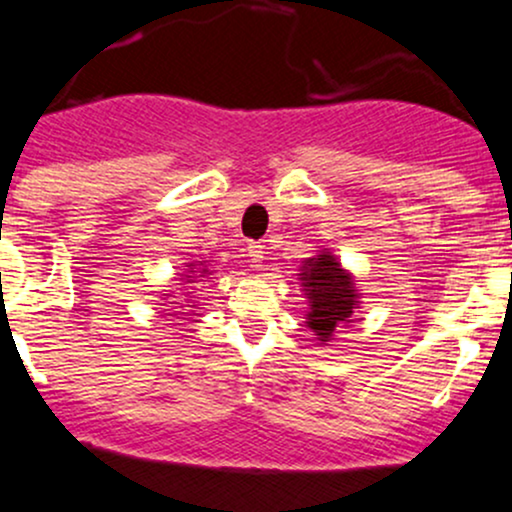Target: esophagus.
I'll list each match as a JSON object with an SVG mask.
<instances>
[{
  "mask_svg": "<svg viewBox=\"0 0 512 512\" xmlns=\"http://www.w3.org/2000/svg\"><path fill=\"white\" fill-rule=\"evenodd\" d=\"M248 257H250L252 267L262 269V267H264V245L250 243V245H248Z\"/></svg>",
  "mask_w": 512,
  "mask_h": 512,
  "instance_id": "1",
  "label": "esophagus"
}]
</instances>
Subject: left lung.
<instances>
[{
	"label": "left lung",
	"mask_w": 512,
	"mask_h": 512,
	"mask_svg": "<svg viewBox=\"0 0 512 512\" xmlns=\"http://www.w3.org/2000/svg\"><path fill=\"white\" fill-rule=\"evenodd\" d=\"M298 279L310 305L305 325L315 332L317 342L327 344L337 327L354 322L351 317L361 305V293L354 284V276L346 272L330 250L322 248L303 262Z\"/></svg>",
	"instance_id": "left-lung-1"
}]
</instances>
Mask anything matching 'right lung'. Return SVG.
<instances>
[{
  "label": "right lung",
  "mask_w": 512,
  "mask_h": 512,
  "mask_svg": "<svg viewBox=\"0 0 512 512\" xmlns=\"http://www.w3.org/2000/svg\"><path fill=\"white\" fill-rule=\"evenodd\" d=\"M207 274H211L207 262H199V264L187 262V272L182 274V279H185V284H195V279H199V276H207ZM163 296H168V293H163ZM185 303H190V301L185 298ZM180 308H182V305H180ZM190 308H195V305H190ZM185 315H190V313H185Z\"/></svg>",
  "instance_id": "add662e5"
}]
</instances>
